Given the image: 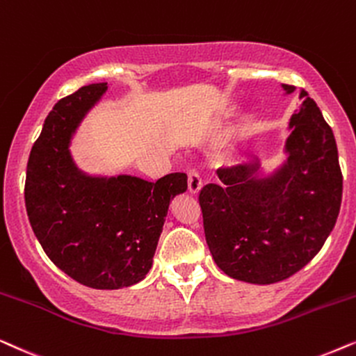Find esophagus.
I'll return each instance as SVG.
<instances>
[{
	"mask_svg": "<svg viewBox=\"0 0 356 356\" xmlns=\"http://www.w3.org/2000/svg\"><path fill=\"white\" fill-rule=\"evenodd\" d=\"M187 184H188V192L197 195L202 188V179L198 172H195L193 169H187Z\"/></svg>",
	"mask_w": 356,
	"mask_h": 356,
	"instance_id": "esophagus-1",
	"label": "esophagus"
}]
</instances>
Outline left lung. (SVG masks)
Instances as JSON below:
<instances>
[{"label":"left lung","mask_w":356,"mask_h":356,"mask_svg":"<svg viewBox=\"0 0 356 356\" xmlns=\"http://www.w3.org/2000/svg\"><path fill=\"white\" fill-rule=\"evenodd\" d=\"M290 94L295 86L283 84ZM290 118L286 163L257 177L260 163L218 169L222 186L200 191L207 244L236 280L270 285L291 277L319 252L342 203V170L332 129L301 89Z\"/></svg>","instance_id":"left-lung-1"}]
</instances>
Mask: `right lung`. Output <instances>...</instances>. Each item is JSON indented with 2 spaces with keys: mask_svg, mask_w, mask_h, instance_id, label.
Masks as SVG:
<instances>
[{
  "mask_svg": "<svg viewBox=\"0 0 356 356\" xmlns=\"http://www.w3.org/2000/svg\"><path fill=\"white\" fill-rule=\"evenodd\" d=\"M106 91L107 83L89 84L55 104L31 149L24 197L32 231L56 267L81 285L118 290L149 272L169 203L187 191V175L148 182L76 168L71 138Z\"/></svg>",
  "mask_w": 356,
  "mask_h": 356,
  "instance_id": "1",
  "label": "right lung"
}]
</instances>
